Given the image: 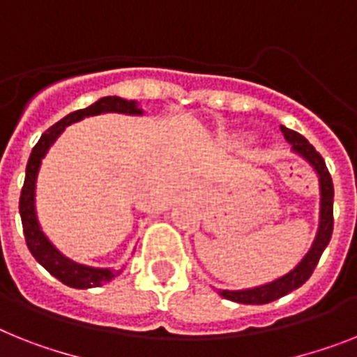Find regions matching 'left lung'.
I'll return each instance as SVG.
<instances>
[{"mask_svg":"<svg viewBox=\"0 0 357 357\" xmlns=\"http://www.w3.org/2000/svg\"><path fill=\"white\" fill-rule=\"evenodd\" d=\"M281 132L285 136L287 142L292 145V151L299 154L301 158L312 165L314 170L319 176V192H321V203H319V229H317L316 239H314L312 247L305 254V257L298 265L289 272V274L281 275L275 281H271L266 285L254 287V289L247 290H220V294L225 299L236 301V303L243 305H265L275 301V299L283 298L292 290L299 289L305 281L312 275L314 268H316L319 257H321L323 250L326 248L328 241L332 238V230H334V185H332L331 172L326 169L325 160L321 154L314 149L310 143L305 139L301 134L296 130L283 127L281 125Z\"/></svg>","mask_w":357,"mask_h":357,"instance_id":"1","label":"left lung"}]
</instances>
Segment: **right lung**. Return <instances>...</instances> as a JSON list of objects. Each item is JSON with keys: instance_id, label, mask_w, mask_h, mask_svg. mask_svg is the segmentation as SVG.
<instances>
[{"instance_id": "obj_1", "label": "right lung", "mask_w": 357, "mask_h": 357, "mask_svg": "<svg viewBox=\"0 0 357 357\" xmlns=\"http://www.w3.org/2000/svg\"><path fill=\"white\" fill-rule=\"evenodd\" d=\"M105 112H119V114H132V116H139L143 114L142 109H137L136 101H127L118 96H107L101 98L96 103H92L86 109L76 110L70 112L68 116L58 121L56 125L47 130L43 136L40 137V142L36 143L32 149L29 163H26L25 172V183L21 188L20 196V214L21 223H23V234H25L26 247L31 250L32 256L36 257V261L45 266L50 274L65 283L72 289H92V287H100L103 283H109L121 271H110V268H94V266H85L79 263L70 261L68 257L63 256L58 248H54L47 236L41 232L38 218H36V206H34V196H36V178H38V170H40L41 160L47 154L56 137L68 127L70 123H76L79 119L86 118V116H98V114Z\"/></svg>"}]
</instances>
